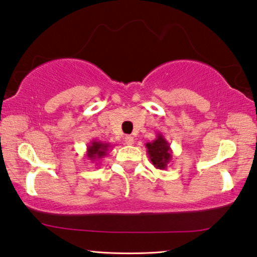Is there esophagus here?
<instances>
[{"instance_id":"1","label":"esophagus","mask_w":257,"mask_h":257,"mask_svg":"<svg viewBox=\"0 0 257 257\" xmlns=\"http://www.w3.org/2000/svg\"><path fill=\"white\" fill-rule=\"evenodd\" d=\"M124 139H125L124 142H125L126 145H132V144L135 143V138H133V137H131V136H126Z\"/></svg>"}]
</instances>
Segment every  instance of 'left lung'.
Wrapping results in <instances>:
<instances>
[{
    "mask_svg": "<svg viewBox=\"0 0 257 257\" xmlns=\"http://www.w3.org/2000/svg\"><path fill=\"white\" fill-rule=\"evenodd\" d=\"M146 149L153 166L158 170H166L167 165L170 164L173 157L171 145L166 138L161 133H157L156 139L146 144Z\"/></svg>",
    "mask_w": 257,
    "mask_h": 257,
    "instance_id": "1",
    "label": "left lung"
}]
</instances>
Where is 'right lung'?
I'll use <instances>...</instances> for the list:
<instances>
[{
	"mask_svg": "<svg viewBox=\"0 0 257 257\" xmlns=\"http://www.w3.org/2000/svg\"><path fill=\"white\" fill-rule=\"evenodd\" d=\"M111 147L112 145L108 143L92 140V142H90L89 145H87L85 154L86 159L90 160L92 164L96 163L98 165L100 163L99 160L103 159V158L108 153V150H110Z\"/></svg>",
	"mask_w": 257,
	"mask_h": 257,
	"instance_id": "add662e5",
	"label": "right lung"
}]
</instances>
